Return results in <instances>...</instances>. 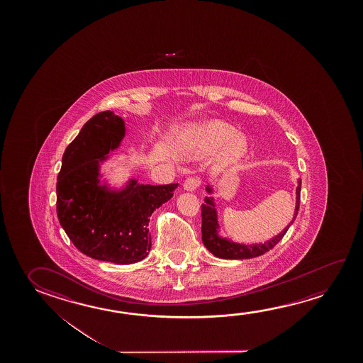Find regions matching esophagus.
<instances>
[{
    "instance_id": "34e87169",
    "label": "esophagus",
    "mask_w": 363,
    "mask_h": 363,
    "mask_svg": "<svg viewBox=\"0 0 363 363\" xmlns=\"http://www.w3.org/2000/svg\"><path fill=\"white\" fill-rule=\"evenodd\" d=\"M200 179L197 177H189L184 181V189L186 191H195L200 186Z\"/></svg>"
}]
</instances>
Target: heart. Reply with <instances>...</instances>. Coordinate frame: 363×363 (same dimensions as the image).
I'll use <instances>...</instances> for the list:
<instances>
[{"label":"heart","instance_id":"b5f03b06","mask_svg":"<svg viewBox=\"0 0 363 363\" xmlns=\"http://www.w3.org/2000/svg\"><path fill=\"white\" fill-rule=\"evenodd\" d=\"M179 148L196 155H211L220 151L219 166H232L247 150V142L228 125L210 124L191 126L181 133Z\"/></svg>","mask_w":363,"mask_h":363}]
</instances>
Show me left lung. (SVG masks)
<instances>
[{
    "label": "left lung",
    "instance_id": "left-lung-1",
    "mask_svg": "<svg viewBox=\"0 0 363 363\" xmlns=\"http://www.w3.org/2000/svg\"><path fill=\"white\" fill-rule=\"evenodd\" d=\"M213 191H214L213 187L208 184L206 192L213 194ZM300 191H301V179H298L296 187V206H295V213H294L291 223L274 238L269 239L264 243L258 244L237 243L232 239L224 238L219 235L220 226L219 221H218V211L215 208L214 197H205V203L201 205V233L203 245L215 257L223 258V259H247V258H255V257L264 255L268 250H272L281 239L284 238L286 232L289 230V228L296 219L297 211L300 206Z\"/></svg>",
    "mask_w": 363,
    "mask_h": 363
}]
</instances>
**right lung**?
I'll return each mask as SVG.
<instances>
[{
    "instance_id": "add662e5",
    "label": "right lung",
    "mask_w": 363,
    "mask_h": 363,
    "mask_svg": "<svg viewBox=\"0 0 363 363\" xmlns=\"http://www.w3.org/2000/svg\"><path fill=\"white\" fill-rule=\"evenodd\" d=\"M124 137L120 116L108 110L96 113L67 147L57 181V215L68 238L86 256L116 264L148 256L149 218L179 186L130 179L115 190L101 184V164Z\"/></svg>"
}]
</instances>
